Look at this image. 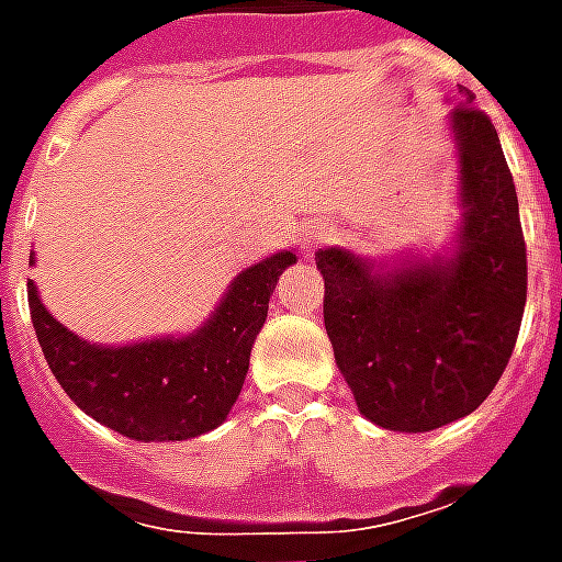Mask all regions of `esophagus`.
Instances as JSON below:
<instances>
[{
  "label": "esophagus",
  "instance_id": "esophagus-1",
  "mask_svg": "<svg viewBox=\"0 0 562 562\" xmlns=\"http://www.w3.org/2000/svg\"><path fill=\"white\" fill-rule=\"evenodd\" d=\"M328 240V232L325 228H318V232H310L304 237V252H313V249H318V246Z\"/></svg>",
  "mask_w": 562,
  "mask_h": 562
}]
</instances>
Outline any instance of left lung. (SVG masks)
Returning <instances> with one entry per match:
<instances>
[{"label":"left lung","instance_id":"left-lung-1","mask_svg":"<svg viewBox=\"0 0 562 562\" xmlns=\"http://www.w3.org/2000/svg\"><path fill=\"white\" fill-rule=\"evenodd\" d=\"M460 147L458 256L373 273L342 249L316 258L325 330L358 409L424 434L479 409L503 376L527 304L518 195L491 116L470 92L451 111Z\"/></svg>","mask_w":562,"mask_h":562}]
</instances>
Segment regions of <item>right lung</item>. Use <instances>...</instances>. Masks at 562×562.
Listing matches in <instances>:
<instances>
[{"label": "right lung", "mask_w": 562, "mask_h": 562, "mask_svg": "<svg viewBox=\"0 0 562 562\" xmlns=\"http://www.w3.org/2000/svg\"><path fill=\"white\" fill-rule=\"evenodd\" d=\"M294 261V252H280L244 270L216 316L183 340L90 346L44 310L30 282L32 328L56 382L95 422L144 442L192 439L225 422L237 401L273 285Z\"/></svg>", "instance_id": "right-lung-1"}]
</instances>
